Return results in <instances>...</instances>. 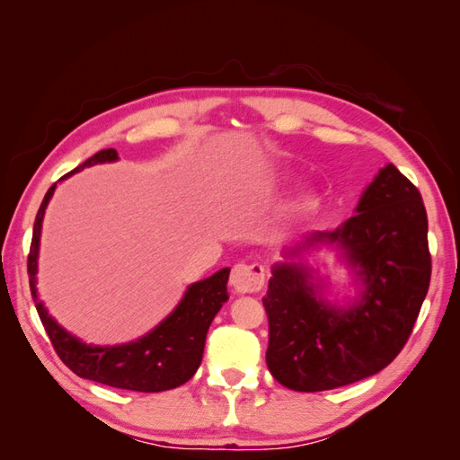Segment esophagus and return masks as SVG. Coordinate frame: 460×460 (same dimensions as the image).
<instances>
[{"mask_svg":"<svg viewBox=\"0 0 460 460\" xmlns=\"http://www.w3.org/2000/svg\"><path fill=\"white\" fill-rule=\"evenodd\" d=\"M229 285L237 295L259 292L262 285H265V269L261 265H245V262H239V265H235L231 270Z\"/></svg>","mask_w":460,"mask_h":460,"instance_id":"34e87169","label":"esophagus"}]
</instances>
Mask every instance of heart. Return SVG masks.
Wrapping results in <instances>:
<instances>
[{
    "instance_id": "heart-1",
    "label": "heart",
    "mask_w": 460,
    "mask_h": 460,
    "mask_svg": "<svg viewBox=\"0 0 460 460\" xmlns=\"http://www.w3.org/2000/svg\"><path fill=\"white\" fill-rule=\"evenodd\" d=\"M290 183H292V175H288V173L280 175V178L272 180L269 183V193L270 195H280L282 191L288 188ZM320 203H322L320 193L314 188H305L296 195L295 201L290 203L288 215H290V217H295V219L310 217V215H314L320 209Z\"/></svg>"
}]
</instances>
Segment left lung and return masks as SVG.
Wrapping results in <instances>:
<instances>
[{"label": "left lung", "instance_id": "8db88e82", "mask_svg": "<svg viewBox=\"0 0 460 460\" xmlns=\"http://www.w3.org/2000/svg\"><path fill=\"white\" fill-rule=\"evenodd\" d=\"M337 251L355 295L327 298V275L306 256ZM270 267L267 366L295 392H326L376 376L411 334L431 280L421 193L394 164L361 191L354 215L282 247Z\"/></svg>", "mask_w": 460, "mask_h": 460}]
</instances>
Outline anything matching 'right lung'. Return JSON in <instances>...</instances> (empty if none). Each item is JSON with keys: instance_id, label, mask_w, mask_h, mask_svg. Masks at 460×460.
Returning a JSON list of instances; mask_svg holds the SVG:
<instances>
[{"instance_id": "right-lung-1", "label": "right lung", "mask_w": 460, "mask_h": 460, "mask_svg": "<svg viewBox=\"0 0 460 460\" xmlns=\"http://www.w3.org/2000/svg\"><path fill=\"white\" fill-rule=\"evenodd\" d=\"M112 162H119V152L112 148L101 150L84 164L76 165L73 172L63 175L57 183L71 178L76 172L91 168V165ZM57 183L49 188L41 208L37 211L31 251H29L27 259V272L39 318H41L58 358L63 359V364L68 369L75 371L83 379H91L96 381V384L119 389H130V392L155 394L183 385L198 371L203 358L208 330L215 314L229 300L227 280L231 269L225 267L215 272V275L190 285L185 288L178 306L160 324L146 332L144 336L114 346L86 344V341L71 334V332L65 330L49 314L37 290L39 247H41L45 209L53 198Z\"/></svg>"}]
</instances>
